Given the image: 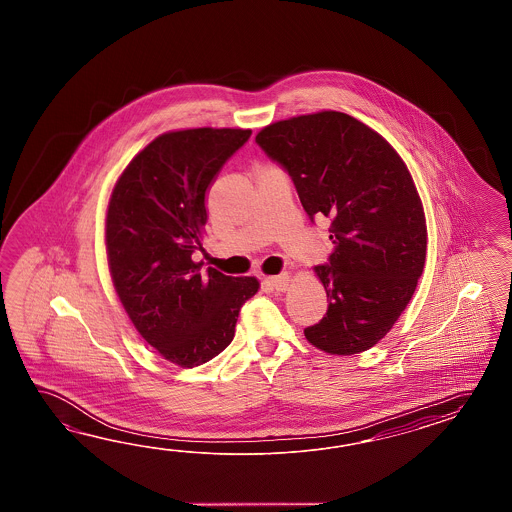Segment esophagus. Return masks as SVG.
I'll return each mask as SVG.
<instances>
[{
	"instance_id": "1",
	"label": "esophagus",
	"mask_w": 512,
	"mask_h": 512,
	"mask_svg": "<svg viewBox=\"0 0 512 512\" xmlns=\"http://www.w3.org/2000/svg\"><path fill=\"white\" fill-rule=\"evenodd\" d=\"M288 281H290L288 274L268 275V277H264V285L274 288V290H279V292L287 290Z\"/></svg>"
}]
</instances>
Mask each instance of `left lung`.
<instances>
[{
    "label": "left lung",
    "instance_id": "left-lung-1",
    "mask_svg": "<svg viewBox=\"0 0 512 512\" xmlns=\"http://www.w3.org/2000/svg\"><path fill=\"white\" fill-rule=\"evenodd\" d=\"M255 140L285 166L305 212L331 218L335 251L329 264L312 268L329 305L305 338L329 355L372 348L424 272V205L407 164L372 127L338 111L279 120Z\"/></svg>",
    "mask_w": 512,
    "mask_h": 512
}]
</instances>
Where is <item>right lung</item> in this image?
<instances>
[{
	"label": "right lung",
	"mask_w": 512,
	"mask_h": 512,
	"mask_svg": "<svg viewBox=\"0 0 512 512\" xmlns=\"http://www.w3.org/2000/svg\"><path fill=\"white\" fill-rule=\"evenodd\" d=\"M251 129L196 127L163 133L125 166L105 214L114 290L144 338L166 361L194 368L235 337L257 277L201 274L192 253L205 237V192Z\"/></svg>",
	"instance_id": "obj_1"
}]
</instances>
